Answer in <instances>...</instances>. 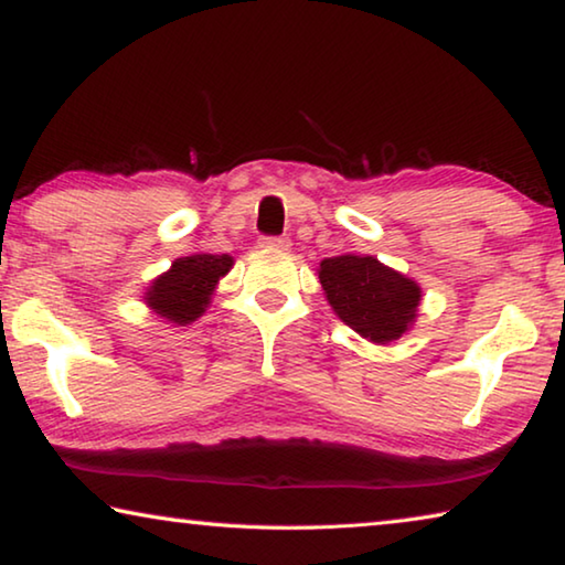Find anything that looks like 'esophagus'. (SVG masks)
<instances>
[{
    "label": "esophagus",
    "mask_w": 565,
    "mask_h": 565,
    "mask_svg": "<svg viewBox=\"0 0 565 565\" xmlns=\"http://www.w3.org/2000/svg\"><path fill=\"white\" fill-rule=\"evenodd\" d=\"M289 236H259V248H264V252H289Z\"/></svg>",
    "instance_id": "obj_1"
}]
</instances>
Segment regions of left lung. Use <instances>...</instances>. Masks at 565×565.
<instances>
[{"instance_id": "left-lung-1", "label": "left lung", "mask_w": 565, "mask_h": 565, "mask_svg": "<svg viewBox=\"0 0 565 565\" xmlns=\"http://www.w3.org/2000/svg\"><path fill=\"white\" fill-rule=\"evenodd\" d=\"M319 279L333 311L363 339L394 341L416 319L420 289L374 256L323 259Z\"/></svg>"}]
</instances>
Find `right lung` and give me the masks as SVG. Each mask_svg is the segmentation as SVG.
Instances as JSON below:
<instances>
[{
	"mask_svg": "<svg viewBox=\"0 0 565 565\" xmlns=\"http://www.w3.org/2000/svg\"><path fill=\"white\" fill-rule=\"evenodd\" d=\"M232 264L228 254L181 256L164 276L151 284L147 301L171 323L194 321L204 313L216 281L232 269Z\"/></svg>",
	"mask_w": 565,
	"mask_h": 565,
	"instance_id": "obj_1",
	"label": "right lung"
}]
</instances>
